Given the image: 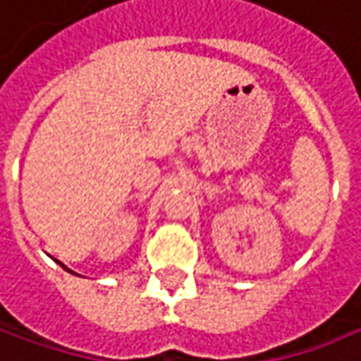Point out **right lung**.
Segmentation results:
<instances>
[{"label": "right lung", "mask_w": 361, "mask_h": 361, "mask_svg": "<svg viewBox=\"0 0 361 361\" xmlns=\"http://www.w3.org/2000/svg\"><path fill=\"white\" fill-rule=\"evenodd\" d=\"M57 263H59V265H61V267H63L65 271H69V273H73V271H71V269H67V267H65V265H63V263H61V261H57Z\"/></svg>", "instance_id": "1"}]
</instances>
